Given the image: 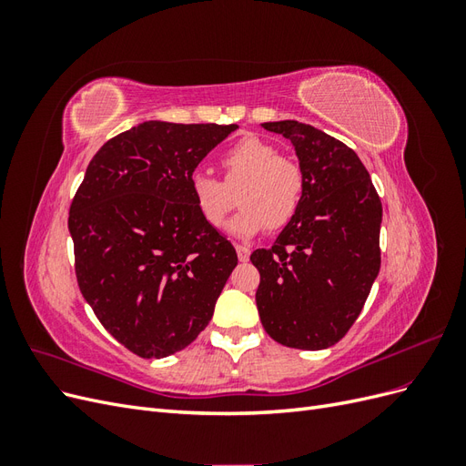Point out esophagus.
Here are the masks:
<instances>
[{
	"label": "esophagus",
	"mask_w": 466,
	"mask_h": 466,
	"mask_svg": "<svg viewBox=\"0 0 466 466\" xmlns=\"http://www.w3.org/2000/svg\"><path fill=\"white\" fill-rule=\"evenodd\" d=\"M235 248H237V257H238V260H241V262H247V260H248V257H250V248H248V247H245V245H237Z\"/></svg>",
	"instance_id": "obj_1"
}]
</instances>
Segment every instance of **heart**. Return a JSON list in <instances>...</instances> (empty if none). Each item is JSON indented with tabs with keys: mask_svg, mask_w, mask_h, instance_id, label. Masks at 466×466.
<instances>
[{
	"mask_svg": "<svg viewBox=\"0 0 466 466\" xmlns=\"http://www.w3.org/2000/svg\"><path fill=\"white\" fill-rule=\"evenodd\" d=\"M225 182L204 171L190 175L192 200L200 216L221 228L238 189V204L243 208L229 221L228 229L237 237L257 235L264 225L268 229H281L298 216L305 190V175L298 161L281 157L270 142L257 136H245L223 153Z\"/></svg>",
	"mask_w": 466,
	"mask_h": 466,
	"instance_id": "obj_1",
	"label": "heart"
}]
</instances>
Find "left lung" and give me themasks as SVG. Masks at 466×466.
Here are the masks:
<instances>
[{
    "label": "left lung",
    "mask_w": 466,
    "mask_h": 466,
    "mask_svg": "<svg viewBox=\"0 0 466 466\" xmlns=\"http://www.w3.org/2000/svg\"><path fill=\"white\" fill-rule=\"evenodd\" d=\"M288 137L305 175L301 208L270 248L250 255L260 272L264 330L298 350L342 340L380 268L383 206L354 149L298 120L264 122Z\"/></svg>",
    "instance_id": "left-lung-1"
}]
</instances>
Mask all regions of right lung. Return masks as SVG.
Segmentation results:
<instances>
[{
  "mask_svg": "<svg viewBox=\"0 0 466 466\" xmlns=\"http://www.w3.org/2000/svg\"><path fill=\"white\" fill-rule=\"evenodd\" d=\"M237 124L149 120L98 149L69 206L81 295L116 340L146 360L196 340L237 266L200 216L190 175Z\"/></svg>",
  "mask_w": 466,
  "mask_h": 466,
  "instance_id": "right-lung-1",
  "label": "right lung"
}]
</instances>
